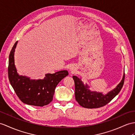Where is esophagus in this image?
<instances>
[{
	"label": "esophagus",
	"mask_w": 135,
	"mask_h": 135,
	"mask_svg": "<svg viewBox=\"0 0 135 135\" xmlns=\"http://www.w3.org/2000/svg\"><path fill=\"white\" fill-rule=\"evenodd\" d=\"M74 68H73V67H71V68H70V70L71 71V72H74Z\"/></svg>",
	"instance_id": "34e87169"
}]
</instances>
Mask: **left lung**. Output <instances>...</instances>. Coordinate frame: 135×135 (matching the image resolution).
Returning <instances> with one entry per match:
<instances>
[{"label": "left lung", "instance_id": "1", "mask_svg": "<svg viewBox=\"0 0 135 135\" xmlns=\"http://www.w3.org/2000/svg\"><path fill=\"white\" fill-rule=\"evenodd\" d=\"M73 78L75 84V100L83 107L92 109L105 106L119 93L124 85L125 74L123 80L116 88L105 95L96 91H91L88 89V85H84L81 79L77 76L73 75Z\"/></svg>", "mask_w": 135, "mask_h": 135}]
</instances>
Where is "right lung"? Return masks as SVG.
Here are the masks:
<instances>
[{
  "instance_id": "obj_1",
  "label": "right lung",
  "mask_w": 135,
  "mask_h": 135,
  "mask_svg": "<svg viewBox=\"0 0 135 135\" xmlns=\"http://www.w3.org/2000/svg\"><path fill=\"white\" fill-rule=\"evenodd\" d=\"M16 41L9 55L8 75L9 83L15 93L23 103L30 105L44 107L52 101L55 89L58 83L68 75L67 70L54 74H46L44 80H32L19 75L14 64V51Z\"/></svg>"
}]
</instances>
